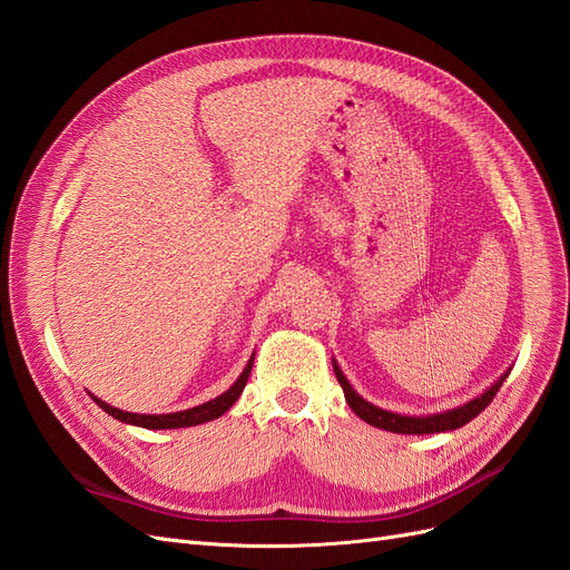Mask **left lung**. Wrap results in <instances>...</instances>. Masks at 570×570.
I'll return each instance as SVG.
<instances>
[{
	"instance_id": "left-lung-1",
	"label": "left lung",
	"mask_w": 570,
	"mask_h": 570,
	"mask_svg": "<svg viewBox=\"0 0 570 570\" xmlns=\"http://www.w3.org/2000/svg\"><path fill=\"white\" fill-rule=\"evenodd\" d=\"M333 371L337 375V383L344 390V400H347L350 409L356 413L358 419H364L368 425H375L381 430H390V433H400V435H430V433H444V430H456V428L465 425L469 421H473L478 413L494 400L499 387H502V383L507 381V375H509V371H507L492 387H488L480 396H475V400L465 402L456 409L442 411V413H430V416H402V413L385 411L381 406L366 402L364 396H361L350 385V381L340 371L335 358H333Z\"/></svg>"
}]
</instances>
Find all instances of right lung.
Instances as JSON below:
<instances>
[{
    "mask_svg": "<svg viewBox=\"0 0 570 570\" xmlns=\"http://www.w3.org/2000/svg\"><path fill=\"white\" fill-rule=\"evenodd\" d=\"M252 364H254V354L252 358L247 361V366L243 371V375L237 377V381L223 392L218 394L216 400L212 402H204L199 406H193V409H185V411H176V413H132V411H124V409H116L107 402H101L99 396L90 394L95 404L99 409H105L109 416L118 419L120 423H130V425H140V428H147V430H174V428H189V425H199V423H206V421H214L218 416H223L235 402L237 396L243 394L245 385H247V377L252 373Z\"/></svg>",
    "mask_w": 570,
    "mask_h": 570,
    "instance_id": "1",
    "label": "right lung"
}]
</instances>
